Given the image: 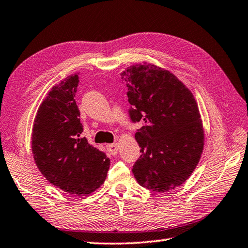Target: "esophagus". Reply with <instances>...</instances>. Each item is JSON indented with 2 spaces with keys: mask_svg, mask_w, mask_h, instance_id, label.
Returning <instances> with one entry per match:
<instances>
[{
  "mask_svg": "<svg viewBox=\"0 0 248 248\" xmlns=\"http://www.w3.org/2000/svg\"><path fill=\"white\" fill-rule=\"evenodd\" d=\"M106 147H108V150L111 155H116V154L118 153V144L117 143L108 144Z\"/></svg>",
  "mask_w": 248,
  "mask_h": 248,
  "instance_id": "obj_1",
  "label": "esophagus"
}]
</instances>
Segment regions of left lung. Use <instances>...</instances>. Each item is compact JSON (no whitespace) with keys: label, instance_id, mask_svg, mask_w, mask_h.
<instances>
[{"label":"left lung","instance_id":"left-lung-1","mask_svg":"<svg viewBox=\"0 0 248 248\" xmlns=\"http://www.w3.org/2000/svg\"><path fill=\"white\" fill-rule=\"evenodd\" d=\"M140 156L132 172L138 183L156 192L185 183L200 161L204 129L192 92L168 70L143 62L123 72Z\"/></svg>","mask_w":248,"mask_h":248}]
</instances>
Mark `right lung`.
<instances>
[{"instance_id":"1","label":"right lung","mask_w":248,"mask_h":248,"mask_svg":"<svg viewBox=\"0 0 248 248\" xmlns=\"http://www.w3.org/2000/svg\"><path fill=\"white\" fill-rule=\"evenodd\" d=\"M78 75L53 86L37 109L32 129V154L51 185L73 196L90 195L104 183L109 159L81 138L79 109L74 100Z\"/></svg>"}]
</instances>
